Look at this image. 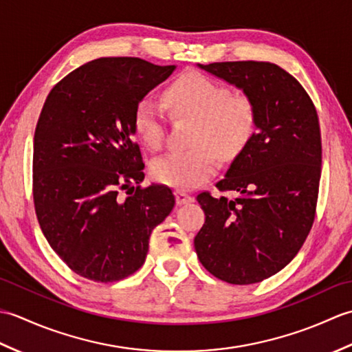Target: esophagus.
Here are the masks:
<instances>
[{"label": "esophagus", "mask_w": 352, "mask_h": 352, "mask_svg": "<svg viewBox=\"0 0 352 352\" xmlns=\"http://www.w3.org/2000/svg\"><path fill=\"white\" fill-rule=\"evenodd\" d=\"M175 199H177V204H178V206H183V204L192 203L193 197H190L189 193H186L184 190H177V192H175Z\"/></svg>", "instance_id": "esophagus-1"}]
</instances>
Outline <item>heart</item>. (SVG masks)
Returning a JSON list of instances; mask_svg holds the SVG:
<instances>
[{
  "label": "heart",
  "instance_id": "heart-1",
  "mask_svg": "<svg viewBox=\"0 0 352 352\" xmlns=\"http://www.w3.org/2000/svg\"><path fill=\"white\" fill-rule=\"evenodd\" d=\"M163 102L172 115L195 119L188 151H175L153 163V177L177 189H193L218 168V155L231 160L251 140L257 125L256 104L250 95L230 92L203 72L189 69L164 89ZM136 134L151 149L164 140V121L151 100H140L134 109Z\"/></svg>",
  "mask_w": 352,
  "mask_h": 352
}]
</instances>
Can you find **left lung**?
Segmentation results:
<instances>
[{
    "mask_svg": "<svg viewBox=\"0 0 352 352\" xmlns=\"http://www.w3.org/2000/svg\"><path fill=\"white\" fill-rule=\"evenodd\" d=\"M242 89L256 104L248 145L216 183L239 197L198 193L206 222L195 236L208 272L230 284H254L289 265L315 222L322 142L316 107L295 77L269 62L199 65Z\"/></svg>",
    "mask_w": 352,
    "mask_h": 352,
    "instance_id": "1",
    "label": "left lung"
}]
</instances>
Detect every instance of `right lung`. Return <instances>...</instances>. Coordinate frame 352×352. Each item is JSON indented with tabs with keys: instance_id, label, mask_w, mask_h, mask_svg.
<instances>
[{
	"instance_id": "right-lung-1",
	"label": "right lung",
	"mask_w": 352,
	"mask_h": 352,
	"mask_svg": "<svg viewBox=\"0 0 352 352\" xmlns=\"http://www.w3.org/2000/svg\"><path fill=\"white\" fill-rule=\"evenodd\" d=\"M174 69L101 57L45 100L33 145L34 210L51 248L83 278L113 283L136 272L151 231L174 208L168 186H140L145 164L133 125L138 102Z\"/></svg>"
}]
</instances>
